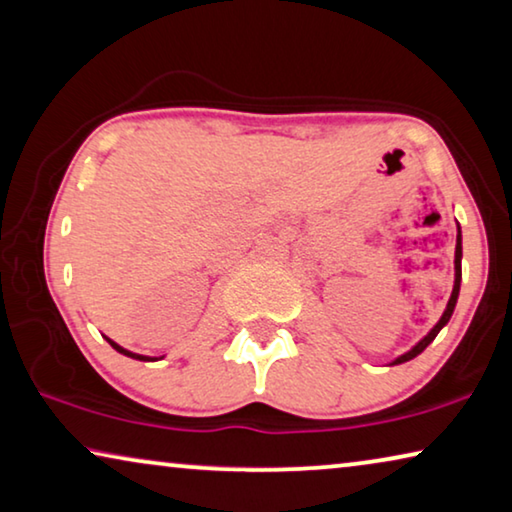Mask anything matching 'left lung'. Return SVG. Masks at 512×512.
Listing matches in <instances>:
<instances>
[{
  "label": "left lung",
  "instance_id": "1",
  "mask_svg": "<svg viewBox=\"0 0 512 512\" xmlns=\"http://www.w3.org/2000/svg\"><path fill=\"white\" fill-rule=\"evenodd\" d=\"M460 282H462V230H460V225H457V243H455V282H453V292H451V299H448V303H446V310H444V315H441V319L437 324L432 326L430 329V333L425 335V338H421L416 342L414 347L409 349V352H404L402 356H398L395 358V361H391V365H398V363H407V361H411V358H416L418 354L423 352V349L430 345V342L437 338V333L444 329V326L451 322V317H453V310H455V303H457V296H460Z\"/></svg>",
  "mask_w": 512,
  "mask_h": 512
}]
</instances>
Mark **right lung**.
Returning a JSON list of instances; mask_svg holds the SVG:
<instances>
[{
  "mask_svg": "<svg viewBox=\"0 0 512 512\" xmlns=\"http://www.w3.org/2000/svg\"><path fill=\"white\" fill-rule=\"evenodd\" d=\"M103 338L110 342V345H112V349H117V352H119V354H124V356H128V358H135V361H158V358H156V356H142V354L128 352V349H124V347H121V345H117V342H114V340H110V338H108V335H103ZM160 358H163V356H160Z\"/></svg>",
  "mask_w": 512,
  "mask_h": 512,
  "instance_id": "1",
  "label": "right lung"
}]
</instances>
